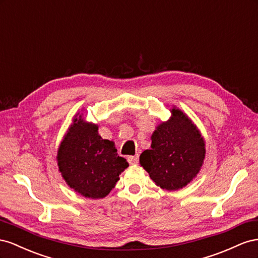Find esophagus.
Instances as JSON below:
<instances>
[{"instance_id":"obj_1","label":"esophagus","mask_w":258,"mask_h":258,"mask_svg":"<svg viewBox=\"0 0 258 258\" xmlns=\"http://www.w3.org/2000/svg\"><path fill=\"white\" fill-rule=\"evenodd\" d=\"M138 160H139L138 154H136V156H130V157H127V161L130 162V164H137L138 163Z\"/></svg>"}]
</instances>
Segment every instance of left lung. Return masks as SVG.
<instances>
[{
  "instance_id": "8db88e82",
  "label": "left lung",
  "mask_w": 258,
  "mask_h": 258,
  "mask_svg": "<svg viewBox=\"0 0 258 258\" xmlns=\"http://www.w3.org/2000/svg\"><path fill=\"white\" fill-rule=\"evenodd\" d=\"M171 111V119L153 132L151 149L139 157L156 185L170 191L187 186L201 170L205 158L204 139L196 125L179 109Z\"/></svg>"
}]
</instances>
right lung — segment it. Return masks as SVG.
Instances as JSON below:
<instances>
[{"mask_svg":"<svg viewBox=\"0 0 258 258\" xmlns=\"http://www.w3.org/2000/svg\"><path fill=\"white\" fill-rule=\"evenodd\" d=\"M57 162L68 186L91 199L109 195L128 166L126 160L117 156L114 143L102 139L97 125L85 122L81 115L73 119L64 135Z\"/></svg>","mask_w":258,"mask_h":258,"instance_id":"add662e5","label":"right lung"}]
</instances>
